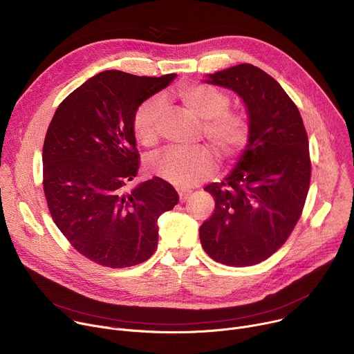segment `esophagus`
Segmentation results:
<instances>
[{"label":"esophagus","mask_w":354,"mask_h":354,"mask_svg":"<svg viewBox=\"0 0 354 354\" xmlns=\"http://www.w3.org/2000/svg\"><path fill=\"white\" fill-rule=\"evenodd\" d=\"M178 193H179V200L180 201H186L189 198V196H190L189 190H178Z\"/></svg>","instance_id":"esophagus-1"}]
</instances>
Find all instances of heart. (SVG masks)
Instances as JSON below:
<instances>
[{
  "label": "heart",
  "instance_id": "obj_1",
  "mask_svg": "<svg viewBox=\"0 0 354 354\" xmlns=\"http://www.w3.org/2000/svg\"><path fill=\"white\" fill-rule=\"evenodd\" d=\"M174 97L186 111L205 120V137L221 160L232 161L241 154L250 138V124L242 113L228 111V95L205 84H192L176 89ZM162 109L158 97L144 100L136 109L133 131L144 147H154L158 142ZM148 169L167 182L187 187L206 180L213 174L214 158L206 147L169 148L151 157Z\"/></svg>",
  "mask_w": 354,
  "mask_h": 354
}]
</instances>
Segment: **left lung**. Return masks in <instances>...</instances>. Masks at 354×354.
<instances>
[{
	"label": "left lung",
	"instance_id": "left-lung-1",
	"mask_svg": "<svg viewBox=\"0 0 354 354\" xmlns=\"http://www.w3.org/2000/svg\"><path fill=\"white\" fill-rule=\"evenodd\" d=\"M205 82L242 99L250 138L224 180L205 187L216 209L200 242L216 262L252 266L272 257L299 220L311 179L307 131L281 85L255 66L207 74Z\"/></svg>",
	"mask_w": 354,
	"mask_h": 354
}]
</instances>
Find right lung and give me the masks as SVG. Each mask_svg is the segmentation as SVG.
Masks as SVG:
<instances>
[{"mask_svg": "<svg viewBox=\"0 0 354 354\" xmlns=\"http://www.w3.org/2000/svg\"><path fill=\"white\" fill-rule=\"evenodd\" d=\"M175 77L99 73L50 122L41 156L47 207L68 242L97 265L120 269L147 261L158 245V217L179 201L157 176L124 190L140 167L133 115Z\"/></svg>", "mask_w": 354, "mask_h": 354, "instance_id": "add662e5", "label": "right lung"}]
</instances>
